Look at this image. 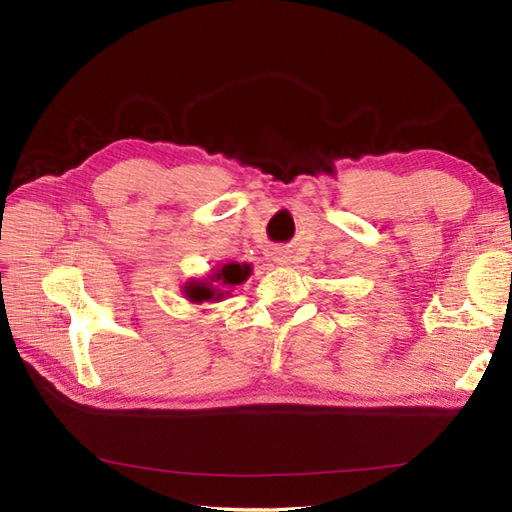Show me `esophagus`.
<instances>
[{
	"mask_svg": "<svg viewBox=\"0 0 512 512\" xmlns=\"http://www.w3.org/2000/svg\"><path fill=\"white\" fill-rule=\"evenodd\" d=\"M275 262H281V264L288 262V255L284 253V250H277V253H275Z\"/></svg>",
	"mask_w": 512,
	"mask_h": 512,
	"instance_id": "1",
	"label": "esophagus"
}]
</instances>
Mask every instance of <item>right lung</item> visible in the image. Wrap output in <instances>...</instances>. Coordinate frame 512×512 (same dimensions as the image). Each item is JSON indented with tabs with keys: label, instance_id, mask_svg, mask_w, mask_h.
Instances as JSON below:
<instances>
[{
	"label": "right lung",
	"instance_id": "add662e5",
	"mask_svg": "<svg viewBox=\"0 0 512 512\" xmlns=\"http://www.w3.org/2000/svg\"><path fill=\"white\" fill-rule=\"evenodd\" d=\"M250 275V266L248 264H226L224 268L217 270V273L211 275V281H191L189 286H184V295L189 297L193 303H202V301H220L224 297L226 290L220 288H231L242 284V281Z\"/></svg>",
	"mask_w": 512,
	"mask_h": 512
}]
</instances>
